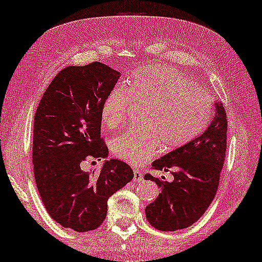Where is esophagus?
I'll return each mask as SVG.
<instances>
[{"label": "esophagus", "instance_id": "obj_1", "mask_svg": "<svg viewBox=\"0 0 262 262\" xmlns=\"http://www.w3.org/2000/svg\"><path fill=\"white\" fill-rule=\"evenodd\" d=\"M142 179H143L142 171L138 170V169L134 170V180H135V181H139V180H142Z\"/></svg>", "mask_w": 262, "mask_h": 262}]
</instances>
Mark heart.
<instances>
[{
  "mask_svg": "<svg viewBox=\"0 0 262 262\" xmlns=\"http://www.w3.org/2000/svg\"><path fill=\"white\" fill-rule=\"evenodd\" d=\"M113 89L101 107L102 124L110 130L123 127L132 105L146 106L142 128L114 138L112 151L118 159L142 164L161 152L173 151L200 136L213 116L210 95L191 77L166 64L143 68Z\"/></svg>",
  "mask_w": 262,
  "mask_h": 262,
  "instance_id": "heart-1",
  "label": "heart"
}]
</instances>
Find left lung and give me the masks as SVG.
I'll use <instances>...</instances> for the list:
<instances>
[{
	"mask_svg": "<svg viewBox=\"0 0 262 262\" xmlns=\"http://www.w3.org/2000/svg\"><path fill=\"white\" fill-rule=\"evenodd\" d=\"M214 106L216 114L202 135L152 162L154 169L170 171L173 181L144 175L161 189L145 209L149 223L161 231H175L195 223L216 195L227 150L228 119L223 105L214 102Z\"/></svg>",
	"mask_w": 262,
	"mask_h": 262,
	"instance_id": "obj_1",
	"label": "left lung"
}]
</instances>
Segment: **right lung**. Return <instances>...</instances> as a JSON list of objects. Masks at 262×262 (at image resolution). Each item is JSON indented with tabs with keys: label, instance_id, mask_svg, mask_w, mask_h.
Instances as JSON below:
<instances>
[{
	"label": "right lung",
	"instance_id": "obj_1",
	"mask_svg": "<svg viewBox=\"0 0 262 262\" xmlns=\"http://www.w3.org/2000/svg\"><path fill=\"white\" fill-rule=\"evenodd\" d=\"M120 73L93 62L67 67L49 84L34 116L35 184L52 220L84 232L102 224L107 200L134 178L120 160L105 161L98 171L81 168L88 159H106L101 137V107Z\"/></svg>",
	"mask_w": 262,
	"mask_h": 262
}]
</instances>
